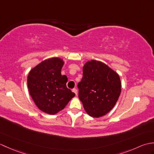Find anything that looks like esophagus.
Instances as JSON below:
<instances>
[{"mask_svg": "<svg viewBox=\"0 0 154 154\" xmlns=\"http://www.w3.org/2000/svg\"><path fill=\"white\" fill-rule=\"evenodd\" d=\"M72 91H73V92L76 94V95H77V90L76 89H73V90H72Z\"/></svg>", "mask_w": 154, "mask_h": 154, "instance_id": "obj_1", "label": "esophagus"}]
</instances>
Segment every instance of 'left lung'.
<instances>
[{
    "label": "left lung",
    "mask_w": 154,
    "mask_h": 154,
    "mask_svg": "<svg viewBox=\"0 0 154 154\" xmlns=\"http://www.w3.org/2000/svg\"><path fill=\"white\" fill-rule=\"evenodd\" d=\"M79 98L89 116L99 118L113 109L121 93L119 74L103 62L91 60L83 67Z\"/></svg>",
    "instance_id": "left-lung-1"
}]
</instances>
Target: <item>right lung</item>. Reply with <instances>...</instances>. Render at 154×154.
<instances>
[{"instance_id":"add662e5","label":"right lung","mask_w":154,"mask_h":154,"mask_svg":"<svg viewBox=\"0 0 154 154\" xmlns=\"http://www.w3.org/2000/svg\"><path fill=\"white\" fill-rule=\"evenodd\" d=\"M63 64L60 58H50L34 67L28 75V88L35 105L52 115L63 110L75 96L66 86L67 76L61 74Z\"/></svg>"}]
</instances>
